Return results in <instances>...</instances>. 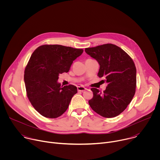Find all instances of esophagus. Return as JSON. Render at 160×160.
Segmentation results:
<instances>
[{
    "label": "esophagus",
    "mask_w": 160,
    "mask_h": 160,
    "mask_svg": "<svg viewBox=\"0 0 160 160\" xmlns=\"http://www.w3.org/2000/svg\"><path fill=\"white\" fill-rule=\"evenodd\" d=\"M77 89H78V92H83V91H85L87 88H85L84 87L79 86V87H77Z\"/></svg>",
    "instance_id": "1"
}]
</instances>
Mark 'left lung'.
Instances as JSON below:
<instances>
[{"mask_svg":"<svg viewBox=\"0 0 160 160\" xmlns=\"http://www.w3.org/2000/svg\"><path fill=\"white\" fill-rule=\"evenodd\" d=\"M85 52L100 65L98 77L108 86L103 92L92 88L93 98L88 104L105 118L119 115L132 101L136 88V68L132 58L116 45L107 43L86 48Z\"/></svg>","mask_w":160,"mask_h":160,"instance_id":"8db88e82","label":"left lung"}]
</instances>
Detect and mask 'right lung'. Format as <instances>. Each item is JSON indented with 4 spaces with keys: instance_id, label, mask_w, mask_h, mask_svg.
<instances>
[{
    "instance_id": "right-lung-1",
    "label": "right lung",
    "mask_w": 160,
    "mask_h": 160,
    "mask_svg": "<svg viewBox=\"0 0 160 160\" xmlns=\"http://www.w3.org/2000/svg\"><path fill=\"white\" fill-rule=\"evenodd\" d=\"M83 52L61 45H43L32 54L24 80L28 98L41 115L56 118L68 109L77 88L73 85L61 86L58 80L59 74L68 72Z\"/></svg>"
}]
</instances>
